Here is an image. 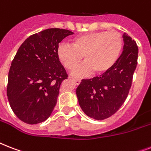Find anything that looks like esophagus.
<instances>
[{"mask_svg":"<svg viewBox=\"0 0 151 151\" xmlns=\"http://www.w3.org/2000/svg\"><path fill=\"white\" fill-rule=\"evenodd\" d=\"M73 81L75 82L76 85H79L81 83V79H78V78H73Z\"/></svg>","mask_w":151,"mask_h":151,"instance_id":"34e87169","label":"esophagus"}]
</instances>
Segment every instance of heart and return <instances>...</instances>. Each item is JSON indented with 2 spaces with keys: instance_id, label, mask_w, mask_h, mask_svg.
Segmentation results:
<instances>
[{
  "instance_id": "1",
  "label": "heart",
  "mask_w": 151,
  "mask_h": 151,
  "mask_svg": "<svg viewBox=\"0 0 151 151\" xmlns=\"http://www.w3.org/2000/svg\"><path fill=\"white\" fill-rule=\"evenodd\" d=\"M124 40L116 31L100 30L76 37L72 45L60 44L57 48V56L63 66L72 70L84 57L85 63L73 70L79 77L87 76L93 72L101 75L114 67L122 54Z\"/></svg>"
}]
</instances>
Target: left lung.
I'll return each instance as SVG.
<instances>
[{
	"label": "left lung",
	"instance_id": "8db88e82",
	"mask_svg": "<svg viewBox=\"0 0 151 151\" xmlns=\"http://www.w3.org/2000/svg\"><path fill=\"white\" fill-rule=\"evenodd\" d=\"M123 52L114 67L99 77L83 79L76 93L81 107L88 117L104 120L111 117L124 103L137 66L138 46L124 34Z\"/></svg>",
	"mask_w": 151,
	"mask_h": 151
}]
</instances>
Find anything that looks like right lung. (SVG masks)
Wrapping results in <instances>:
<instances>
[{
    "instance_id": "obj_1",
    "label": "right lung",
    "mask_w": 151,
    "mask_h": 151,
    "mask_svg": "<svg viewBox=\"0 0 151 151\" xmlns=\"http://www.w3.org/2000/svg\"><path fill=\"white\" fill-rule=\"evenodd\" d=\"M70 30L45 29L29 36L18 49L8 72L7 96L19 119L36 124L48 119L56 105L62 82L68 74L57 48Z\"/></svg>"
}]
</instances>
